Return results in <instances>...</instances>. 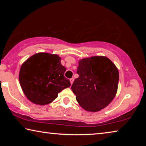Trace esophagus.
<instances>
[{"label": "esophagus", "mask_w": 146, "mask_h": 146, "mask_svg": "<svg viewBox=\"0 0 146 146\" xmlns=\"http://www.w3.org/2000/svg\"><path fill=\"white\" fill-rule=\"evenodd\" d=\"M73 81H74V78H70V82H71V84H72L73 82Z\"/></svg>", "instance_id": "obj_1"}]
</instances>
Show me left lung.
<instances>
[{"mask_svg": "<svg viewBox=\"0 0 146 146\" xmlns=\"http://www.w3.org/2000/svg\"><path fill=\"white\" fill-rule=\"evenodd\" d=\"M71 90L80 106L88 111L106 108L115 97L118 88V69L108 58L95 56L79 61Z\"/></svg>", "mask_w": 146, "mask_h": 146, "instance_id": "8db88e82", "label": "left lung"}]
</instances>
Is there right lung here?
<instances>
[{
    "label": "right lung",
    "mask_w": 146,
    "mask_h": 146,
    "mask_svg": "<svg viewBox=\"0 0 146 146\" xmlns=\"http://www.w3.org/2000/svg\"><path fill=\"white\" fill-rule=\"evenodd\" d=\"M57 55L36 53L24 62L19 73L20 84L26 97L33 103L46 105L58 93L71 85L64 76L66 68Z\"/></svg>",
    "instance_id": "1"
}]
</instances>
